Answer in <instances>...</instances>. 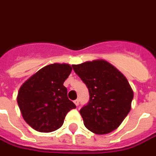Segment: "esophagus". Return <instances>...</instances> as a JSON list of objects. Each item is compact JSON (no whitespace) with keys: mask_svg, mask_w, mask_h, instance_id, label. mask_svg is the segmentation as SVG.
Returning a JSON list of instances; mask_svg holds the SVG:
<instances>
[{"mask_svg":"<svg viewBox=\"0 0 156 156\" xmlns=\"http://www.w3.org/2000/svg\"><path fill=\"white\" fill-rule=\"evenodd\" d=\"M74 103H75V105H76V106H78L79 105V99H76V100L74 101Z\"/></svg>","mask_w":156,"mask_h":156,"instance_id":"34e87169","label":"esophagus"}]
</instances>
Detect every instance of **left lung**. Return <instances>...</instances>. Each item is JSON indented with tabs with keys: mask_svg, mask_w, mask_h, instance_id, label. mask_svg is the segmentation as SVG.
<instances>
[{
	"mask_svg": "<svg viewBox=\"0 0 156 156\" xmlns=\"http://www.w3.org/2000/svg\"><path fill=\"white\" fill-rule=\"evenodd\" d=\"M72 67L89 91V102L80 110L85 126L96 134L116 129L130 112L133 98L126 78L103 59Z\"/></svg>",
	"mask_w": 156,
	"mask_h": 156,
	"instance_id": "8db88e82",
	"label": "left lung"
}]
</instances>
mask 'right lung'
<instances>
[{
  "mask_svg": "<svg viewBox=\"0 0 156 156\" xmlns=\"http://www.w3.org/2000/svg\"><path fill=\"white\" fill-rule=\"evenodd\" d=\"M68 64L45 66L21 86L18 105L23 118L33 129L51 133L60 128L67 113L76 109L68 98L64 82L71 73Z\"/></svg>",
  "mask_w": 156,
  "mask_h": 156,
  "instance_id": "add662e5",
  "label": "right lung"
}]
</instances>
